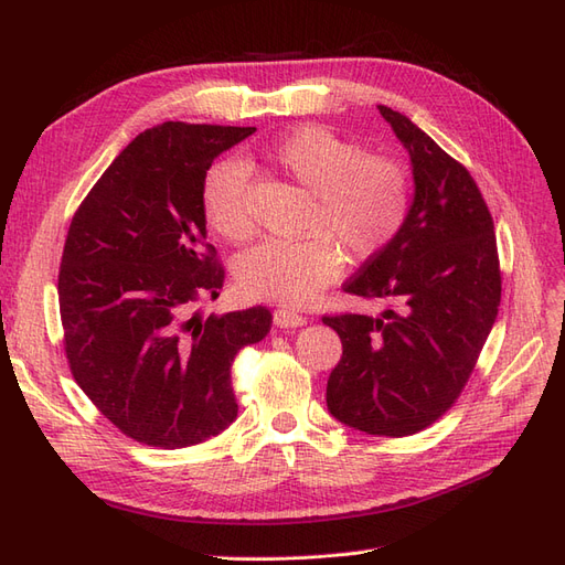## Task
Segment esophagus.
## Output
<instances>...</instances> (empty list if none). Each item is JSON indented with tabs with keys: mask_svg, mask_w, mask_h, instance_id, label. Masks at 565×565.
<instances>
[{
	"mask_svg": "<svg viewBox=\"0 0 565 565\" xmlns=\"http://www.w3.org/2000/svg\"><path fill=\"white\" fill-rule=\"evenodd\" d=\"M273 322H276L278 328H301V324H306V318L295 311L278 309L276 313H273Z\"/></svg>",
	"mask_w": 565,
	"mask_h": 565,
	"instance_id": "34e87169",
	"label": "esophagus"
}]
</instances>
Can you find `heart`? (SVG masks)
Masks as SVG:
<instances>
[{"label":"heart","mask_w":565,"mask_h":565,"mask_svg":"<svg viewBox=\"0 0 565 565\" xmlns=\"http://www.w3.org/2000/svg\"><path fill=\"white\" fill-rule=\"evenodd\" d=\"M266 158L282 174L316 195L311 233L303 243L264 241L235 264L243 295L285 306L313 301L344 268V252L358 259L380 254L401 233L409 212V181L384 158H367L363 146L320 129L301 127L273 143ZM249 167L226 158L214 162L202 181V212L226 241L252 235L247 204Z\"/></svg>","instance_id":"b5f03b06"}]
</instances>
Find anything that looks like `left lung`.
Wrapping results in <instances>:
<instances>
[{
	"label": "left lung",
	"instance_id": "8db88e82",
	"mask_svg": "<svg viewBox=\"0 0 565 565\" xmlns=\"http://www.w3.org/2000/svg\"><path fill=\"white\" fill-rule=\"evenodd\" d=\"M377 108L407 150L415 193L396 241L344 285L391 309L322 318L344 347L328 409L351 429L401 438L434 424L465 388L498 318L502 278L471 174L413 119Z\"/></svg>",
	"mask_w": 565,
	"mask_h": 565
}]
</instances>
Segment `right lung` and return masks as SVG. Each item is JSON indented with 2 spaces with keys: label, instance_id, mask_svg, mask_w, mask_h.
I'll use <instances>...</instances> for the list:
<instances>
[{
  "label": "right lung",
  "instance_id": "1",
  "mask_svg": "<svg viewBox=\"0 0 565 565\" xmlns=\"http://www.w3.org/2000/svg\"><path fill=\"white\" fill-rule=\"evenodd\" d=\"M254 127L162 122L119 152L73 216L58 306L73 377L119 431L174 450L235 422V353L270 330V311L204 318L224 268L207 243L202 181Z\"/></svg>",
  "mask_w": 565,
  "mask_h": 565
}]
</instances>
